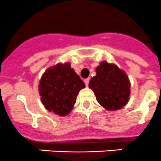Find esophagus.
Listing matches in <instances>:
<instances>
[{"label":"esophagus","instance_id":"obj_1","mask_svg":"<svg viewBox=\"0 0 161 161\" xmlns=\"http://www.w3.org/2000/svg\"><path fill=\"white\" fill-rule=\"evenodd\" d=\"M89 81H90V79H84V82H85V84H86V86H88Z\"/></svg>","mask_w":161,"mask_h":161}]
</instances>
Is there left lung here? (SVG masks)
<instances>
[{
    "label": "left lung",
    "mask_w": 161,
    "mask_h": 161,
    "mask_svg": "<svg viewBox=\"0 0 161 161\" xmlns=\"http://www.w3.org/2000/svg\"><path fill=\"white\" fill-rule=\"evenodd\" d=\"M96 100L107 110L120 109L129 100L130 83L125 73L114 64L103 61L96 68V75L89 82Z\"/></svg>",
    "instance_id": "1"
}]
</instances>
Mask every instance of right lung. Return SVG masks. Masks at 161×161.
<instances>
[{"label":"right lung","mask_w":161,"mask_h":161,"mask_svg":"<svg viewBox=\"0 0 161 161\" xmlns=\"http://www.w3.org/2000/svg\"><path fill=\"white\" fill-rule=\"evenodd\" d=\"M85 83L69 63L57 64L47 69L41 78L39 91L41 101L48 111L65 116L71 111L79 91Z\"/></svg>","instance_id":"add662e5"}]
</instances>
